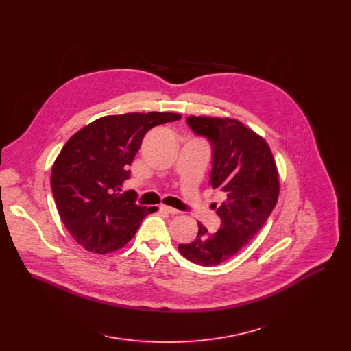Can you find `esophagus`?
Segmentation results:
<instances>
[{
    "label": "esophagus",
    "instance_id": "34e87169",
    "mask_svg": "<svg viewBox=\"0 0 351 351\" xmlns=\"http://www.w3.org/2000/svg\"><path fill=\"white\" fill-rule=\"evenodd\" d=\"M160 210H161V211H164V213H167V214H171V215H176V214H179V211H178L176 208H172V207H168V206H161V207H160Z\"/></svg>",
    "mask_w": 351,
    "mask_h": 351
}]
</instances>
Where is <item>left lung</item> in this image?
<instances>
[{
    "mask_svg": "<svg viewBox=\"0 0 351 351\" xmlns=\"http://www.w3.org/2000/svg\"><path fill=\"white\" fill-rule=\"evenodd\" d=\"M186 122L210 141V184L226 198L217 210L218 232L198 223L197 237L179 244V252L194 264L213 267L237 254L264 226L278 202L279 178L267 141L241 122L211 117H189Z\"/></svg>",
    "mask_w": 351,
    "mask_h": 351,
    "instance_id": "obj_1",
    "label": "left lung"
}]
</instances>
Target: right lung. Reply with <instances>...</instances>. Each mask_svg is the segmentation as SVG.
<instances>
[{
  "label": "right lung",
  "instance_id": "obj_1",
  "mask_svg": "<svg viewBox=\"0 0 351 351\" xmlns=\"http://www.w3.org/2000/svg\"><path fill=\"white\" fill-rule=\"evenodd\" d=\"M178 119L172 112L110 115L66 141L53 167L51 190L64 225L82 247L97 254L115 252L156 210L136 204L134 191L122 187L144 134Z\"/></svg>",
  "mask_w": 351,
  "mask_h": 351
}]
</instances>
